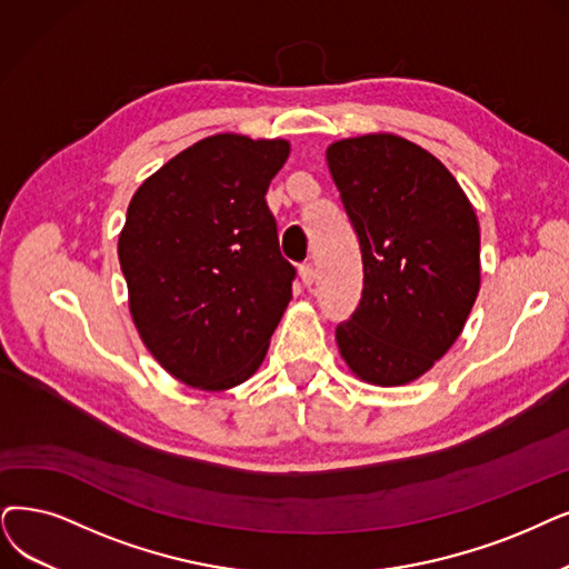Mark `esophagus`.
Wrapping results in <instances>:
<instances>
[{
	"label": "esophagus",
	"instance_id": "1",
	"mask_svg": "<svg viewBox=\"0 0 569 569\" xmlns=\"http://www.w3.org/2000/svg\"><path fill=\"white\" fill-rule=\"evenodd\" d=\"M299 278H301V282H303L306 287H310V284L315 282V278H317L315 266H312V263H301V268H299Z\"/></svg>",
	"mask_w": 569,
	"mask_h": 569
}]
</instances>
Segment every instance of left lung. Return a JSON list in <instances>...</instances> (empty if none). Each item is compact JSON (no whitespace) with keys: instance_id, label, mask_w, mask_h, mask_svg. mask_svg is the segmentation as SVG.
Masks as SVG:
<instances>
[{"instance_id":"1","label":"left lung","mask_w":569,"mask_h":569,"mask_svg":"<svg viewBox=\"0 0 569 569\" xmlns=\"http://www.w3.org/2000/svg\"><path fill=\"white\" fill-rule=\"evenodd\" d=\"M327 163L363 263L338 350L361 380L406 385L450 350L479 297V219L439 158L397 134L338 140Z\"/></svg>"}]
</instances>
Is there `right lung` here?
Returning a JSON list of instances; mask_svg holds the SVG:
<instances>
[{"label":"right lung","mask_w":569,"mask_h":569,"mask_svg":"<svg viewBox=\"0 0 569 569\" xmlns=\"http://www.w3.org/2000/svg\"><path fill=\"white\" fill-rule=\"evenodd\" d=\"M287 140L221 132L134 191L119 236L130 315L177 380L229 390L252 376L297 278L266 206Z\"/></svg>","instance_id":"1"}]
</instances>
